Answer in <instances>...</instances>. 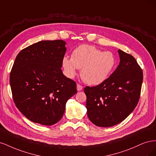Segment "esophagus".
<instances>
[{
	"label": "esophagus",
	"instance_id": "esophagus-1",
	"mask_svg": "<svg viewBox=\"0 0 156 156\" xmlns=\"http://www.w3.org/2000/svg\"><path fill=\"white\" fill-rule=\"evenodd\" d=\"M83 88V87L82 85H81V84H77V89L78 91L82 90Z\"/></svg>",
	"mask_w": 156,
	"mask_h": 156
}]
</instances>
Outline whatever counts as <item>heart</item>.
Instances as JSON below:
<instances>
[{
	"mask_svg": "<svg viewBox=\"0 0 156 156\" xmlns=\"http://www.w3.org/2000/svg\"><path fill=\"white\" fill-rule=\"evenodd\" d=\"M65 74L72 79L81 69L84 82L91 84L103 83L108 77L116 64L115 55L110 51H102L95 46L81 45L75 48L71 58L64 56L62 61Z\"/></svg>",
	"mask_w": 156,
	"mask_h": 156,
	"instance_id": "heart-1",
	"label": "heart"
}]
</instances>
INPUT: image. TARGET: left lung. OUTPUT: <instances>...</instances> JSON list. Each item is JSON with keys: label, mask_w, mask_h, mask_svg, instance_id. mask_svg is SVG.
Returning a JSON list of instances; mask_svg holds the SVG:
<instances>
[{"label": "left lung", "mask_w": 156, "mask_h": 156, "mask_svg": "<svg viewBox=\"0 0 156 156\" xmlns=\"http://www.w3.org/2000/svg\"><path fill=\"white\" fill-rule=\"evenodd\" d=\"M120 62L105 81L95 87H86L88 119L100 127L120 123L139 102L143 81V70L133 56L119 49Z\"/></svg>", "instance_id": "obj_1"}]
</instances>
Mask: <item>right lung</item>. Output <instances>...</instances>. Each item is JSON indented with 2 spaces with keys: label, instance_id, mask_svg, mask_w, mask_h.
<instances>
[{
  "label": "right lung",
  "instance_id": "add662e5",
  "mask_svg": "<svg viewBox=\"0 0 156 156\" xmlns=\"http://www.w3.org/2000/svg\"><path fill=\"white\" fill-rule=\"evenodd\" d=\"M65 45L62 40L37 42L21 50L13 63L10 75L13 100L34 123H57L67 101L77 93L76 83L61 69Z\"/></svg>",
  "mask_w": 156,
  "mask_h": 156
}]
</instances>
